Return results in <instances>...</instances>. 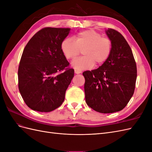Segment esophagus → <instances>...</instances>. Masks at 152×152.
I'll return each mask as SVG.
<instances>
[{
  "label": "esophagus",
  "instance_id": "esophagus-1",
  "mask_svg": "<svg viewBox=\"0 0 152 152\" xmlns=\"http://www.w3.org/2000/svg\"><path fill=\"white\" fill-rule=\"evenodd\" d=\"M82 72L80 70H75V73L76 74H79V73H80Z\"/></svg>",
  "mask_w": 152,
  "mask_h": 152
}]
</instances>
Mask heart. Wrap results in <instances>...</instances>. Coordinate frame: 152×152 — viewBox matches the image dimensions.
Returning <instances> with one entry per match:
<instances>
[{
    "mask_svg": "<svg viewBox=\"0 0 152 152\" xmlns=\"http://www.w3.org/2000/svg\"><path fill=\"white\" fill-rule=\"evenodd\" d=\"M113 43L107 37L94 30H86L77 34L76 40L71 37L64 39L61 49L67 59H73L83 50L84 56L72 63V66L77 70H87L94 65H101L108 60L112 51Z\"/></svg>",
    "mask_w": 152,
    "mask_h": 152,
    "instance_id": "b5f03b06",
    "label": "heart"
}]
</instances>
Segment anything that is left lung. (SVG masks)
<instances>
[{"label":"left lung","mask_w":152,"mask_h":152,"mask_svg":"<svg viewBox=\"0 0 152 152\" xmlns=\"http://www.w3.org/2000/svg\"><path fill=\"white\" fill-rule=\"evenodd\" d=\"M106 33L113 43L108 60L98 68L82 73L86 103L103 113L118 112L126 107L134 94L137 77L136 63L125 38L112 28Z\"/></svg>","instance_id":"obj_1"}]
</instances>
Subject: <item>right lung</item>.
<instances>
[{"instance_id":"add662e5","label":"right lung","mask_w":152,"mask_h":152,"mask_svg":"<svg viewBox=\"0 0 152 152\" xmlns=\"http://www.w3.org/2000/svg\"><path fill=\"white\" fill-rule=\"evenodd\" d=\"M70 28L45 27L32 37L18 67V88L31 109L49 112L61 106L74 70L63 54L61 44Z\"/></svg>"}]
</instances>
